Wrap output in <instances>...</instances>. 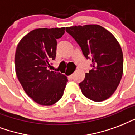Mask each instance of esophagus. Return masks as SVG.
Returning a JSON list of instances; mask_svg holds the SVG:
<instances>
[{"label": "esophagus", "mask_w": 135, "mask_h": 135, "mask_svg": "<svg viewBox=\"0 0 135 135\" xmlns=\"http://www.w3.org/2000/svg\"><path fill=\"white\" fill-rule=\"evenodd\" d=\"M69 77H70V78H72V77H73V74H72L71 75H70V76H69Z\"/></svg>", "instance_id": "1"}]
</instances>
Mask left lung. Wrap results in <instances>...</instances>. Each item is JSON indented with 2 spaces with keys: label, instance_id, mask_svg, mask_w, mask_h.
Here are the masks:
<instances>
[{
  "label": "left lung",
  "instance_id": "left-lung-1",
  "mask_svg": "<svg viewBox=\"0 0 135 135\" xmlns=\"http://www.w3.org/2000/svg\"><path fill=\"white\" fill-rule=\"evenodd\" d=\"M79 45L93 68L79 84L82 94L94 101L108 99L116 90L123 73V55L118 41L110 32L98 25L66 27Z\"/></svg>",
  "mask_w": 135,
  "mask_h": 135
}]
</instances>
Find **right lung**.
Here are the masks:
<instances>
[{
    "instance_id": "add662e5",
    "label": "right lung",
    "mask_w": 135,
    "mask_h": 135,
    "mask_svg": "<svg viewBox=\"0 0 135 135\" xmlns=\"http://www.w3.org/2000/svg\"><path fill=\"white\" fill-rule=\"evenodd\" d=\"M65 34V27L39 28L25 35L17 47L15 72L26 94L36 103L51 105L62 97L68 78L48 70L56 56V39Z\"/></svg>"
}]
</instances>
